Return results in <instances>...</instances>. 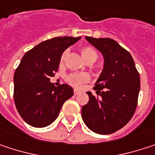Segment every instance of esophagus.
I'll use <instances>...</instances> for the list:
<instances>
[{
    "label": "esophagus",
    "mask_w": 155,
    "mask_h": 155,
    "mask_svg": "<svg viewBox=\"0 0 155 155\" xmlns=\"http://www.w3.org/2000/svg\"><path fill=\"white\" fill-rule=\"evenodd\" d=\"M74 95H78V94H79V91H78V90H74Z\"/></svg>",
    "instance_id": "esophagus-1"
}]
</instances>
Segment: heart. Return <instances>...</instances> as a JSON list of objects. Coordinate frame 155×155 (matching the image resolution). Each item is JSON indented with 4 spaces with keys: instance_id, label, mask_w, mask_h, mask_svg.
Segmentation results:
<instances>
[{
    "instance_id": "heart-1",
    "label": "heart",
    "mask_w": 155,
    "mask_h": 155,
    "mask_svg": "<svg viewBox=\"0 0 155 155\" xmlns=\"http://www.w3.org/2000/svg\"><path fill=\"white\" fill-rule=\"evenodd\" d=\"M81 55L82 57V58L88 62V63H93L97 59V50L94 49L92 46H82L80 49ZM67 51H64L60 57V64H63L64 58L66 57ZM91 79V76L88 74H71L66 77V81L74 86V87H80L81 84L89 81Z\"/></svg>"
}]
</instances>
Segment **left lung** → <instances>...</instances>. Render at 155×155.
<instances>
[{"label":"left lung","mask_w":155,"mask_h":155,"mask_svg":"<svg viewBox=\"0 0 155 155\" xmlns=\"http://www.w3.org/2000/svg\"><path fill=\"white\" fill-rule=\"evenodd\" d=\"M87 41L104 56L105 65L93 88L97 96L89 95L81 108L86 126L93 132L112 134L132 118L140 90L139 73L130 52L113 39L86 36Z\"/></svg>","instance_id":"8db88e82"}]
</instances>
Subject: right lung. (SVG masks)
Returning <instances> with one entry per match:
<instances>
[{"instance_id":"obj_1","label":"right lung","mask_w":155,"mask_h":155,"mask_svg":"<svg viewBox=\"0 0 155 155\" xmlns=\"http://www.w3.org/2000/svg\"><path fill=\"white\" fill-rule=\"evenodd\" d=\"M81 37H55L28 50L14 74V101L18 114L35 128L49 126L58 118L63 104L74 95V90L49 82L59 67L65 49Z\"/></svg>"}]
</instances>
